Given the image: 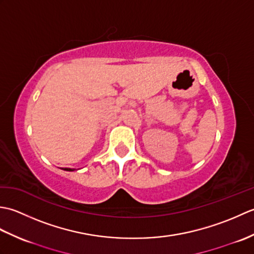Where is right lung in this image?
Returning a JSON list of instances; mask_svg holds the SVG:
<instances>
[{
  "label": "right lung",
  "instance_id": "obj_1",
  "mask_svg": "<svg viewBox=\"0 0 254 254\" xmlns=\"http://www.w3.org/2000/svg\"><path fill=\"white\" fill-rule=\"evenodd\" d=\"M63 170H66V171H73L74 169H71V168H64Z\"/></svg>",
  "mask_w": 254,
  "mask_h": 254
}]
</instances>
